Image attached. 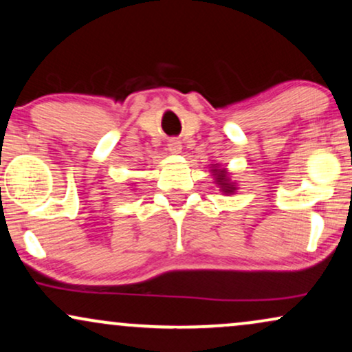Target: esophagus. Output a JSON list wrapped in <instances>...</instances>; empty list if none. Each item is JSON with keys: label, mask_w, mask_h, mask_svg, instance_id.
<instances>
[{"label": "esophagus", "mask_w": 352, "mask_h": 352, "mask_svg": "<svg viewBox=\"0 0 352 352\" xmlns=\"http://www.w3.org/2000/svg\"><path fill=\"white\" fill-rule=\"evenodd\" d=\"M167 148H168V151H170V153L179 154L180 151H182V143H180L179 140H177V138H172V140H168Z\"/></svg>", "instance_id": "obj_1"}]
</instances>
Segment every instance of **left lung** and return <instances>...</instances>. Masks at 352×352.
Here are the masks:
<instances>
[{
	"mask_svg": "<svg viewBox=\"0 0 352 352\" xmlns=\"http://www.w3.org/2000/svg\"><path fill=\"white\" fill-rule=\"evenodd\" d=\"M217 180H219V182H221V185L224 186V188H222V190H226V191H232V190H234V186H232V185L226 184V177H224V173H219V175H217Z\"/></svg>",
	"mask_w": 352,
	"mask_h": 352,
	"instance_id": "1",
	"label": "left lung"
}]
</instances>
